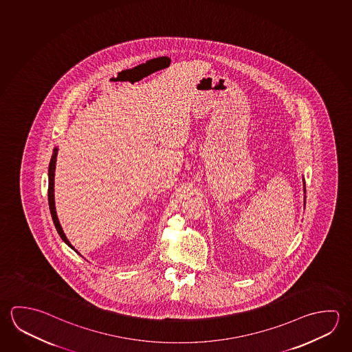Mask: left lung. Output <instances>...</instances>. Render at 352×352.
Masks as SVG:
<instances>
[{"label":"left lung","instance_id":"left-lung-1","mask_svg":"<svg viewBox=\"0 0 352 352\" xmlns=\"http://www.w3.org/2000/svg\"><path fill=\"white\" fill-rule=\"evenodd\" d=\"M302 186H304V194H305V180H304V178H302ZM305 199H307V197H304V205H305Z\"/></svg>","mask_w":352,"mask_h":352}]
</instances>
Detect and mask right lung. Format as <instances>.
Here are the masks:
<instances>
[{
    "label": "right lung",
    "mask_w": 352,
    "mask_h": 352,
    "mask_svg": "<svg viewBox=\"0 0 352 352\" xmlns=\"http://www.w3.org/2000/svg\"><path fill=\"white\" fill-rule=\"evenodd\" d=\"M56 155H58V147H54V149H53V155H52V158H50V168H48V182H50V185H48V204H50V215H52V219H53V222H54V226H56V231H58L59 236L62 237V240L64 241L72 250H74L75 252L79 253L75 250L73 245L69 242L67 236H65L64 231H63L62 226H60L59 219H58V216H56V201H54V175H56ZM79 254H80V253H79Z\"/></svg>",
    "instance_id": "obj_1"
}]
</instances>
